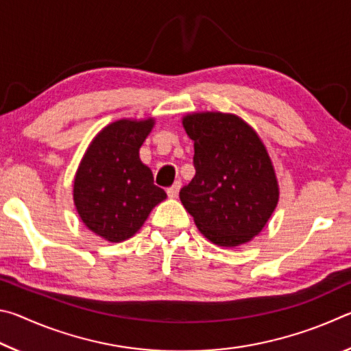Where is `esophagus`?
<instances>
[{
	"mask_svg": "<svg viewBox=\"0 0 351 351\" xmlns=\"http://www.w3.org/2000/svg\"><path fill=\"white\" fill-rule=\"evenodd\" d=\"M180 189H181V182H180V181H176V182L173 184V186L167 189V195H169V198H176V197H178V193H180Z\"/></svg>",
	"mask_w": 351,
	"mask_h": 351,
	"instance_id": "34e87169",
	"label": "esophagus"
}]
</instances>
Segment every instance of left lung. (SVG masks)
<instances>
[{
	"label": "left lung",
	"instance_id": "8db88e82",
	"mask_svg": "<svg viewBox=\"0 0 351 351\" xmlns=\"http://www.w3.org/2000/svg\"><path fill=\"white\" fill-rule=\"evenodd\" d=\"M197 173L180 192L206 239L224 247L258 235L278 201L274 167L257 133L240 117L195 112L182 119Z\"/></svg>",
	"mask_w": 351,
	"mask_h": 351
}]
</instances>
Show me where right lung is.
<instances>
[{"mask_svg":"<svg viewBox=\"0 0 351 351\" xmlns=\"http://www.w3.org/2000/svg\"><path fill=\"white\" fill-rule=\"evenodd\" d=\"M153 123V119L110 123L94 138L77 170V212L88 229L108 241L133 237L153 207L167 198L139 159Z\"/></svg>","mask_w":351,"mask_h":351,"instance_id":"obj_1","label":"right lung"}]
</instances>
